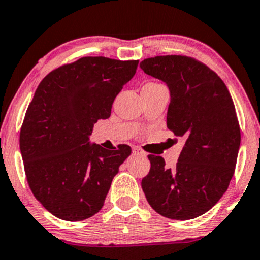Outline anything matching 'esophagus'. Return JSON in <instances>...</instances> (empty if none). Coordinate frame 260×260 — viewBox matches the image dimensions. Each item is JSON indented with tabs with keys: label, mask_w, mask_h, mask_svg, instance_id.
<instances>
[{
	"label": "esophagus",
	"mask_w": 260,
	"mask_h": 260,
	"mask_svg": "<svg viewBox=\"0 0 260 260\" xmlns=\"http://www.w3.org/2000/svg\"><path fill=\"white\" fill-rule=\"evenodd\" d=\"M132 151H133V154L142 156V157H146V152L143 151V150L140 148H137V146H136V148H133Z\"/></svg>",
	"instance_id": "1"
}]
</instances>
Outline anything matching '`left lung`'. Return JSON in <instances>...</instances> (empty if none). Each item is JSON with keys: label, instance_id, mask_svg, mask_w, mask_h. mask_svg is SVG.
<instances>
[{"label": "left lung", "instance_id": "obj_1", "mask_svg": "<svg viewBox=\"0 0 260 260\" xmlns=\"http://www.w3.org/2000/svg\"><path fill=\"white\" fill-rule=\"evenodd\" d=\"M140 68L168 86L167 127L184 138L173 168L161 156H148L143 191L158 214L193 219L219 201L235 172L241 143L235 105L223 80L191 57L158 55L144 59Z\"/></svg>", "mask_w": 260, "mask_h": 260}]
</instances>
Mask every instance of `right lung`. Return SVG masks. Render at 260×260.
Masks as SVG:
<instances>
[{
	"label": "right lung",
	"instance_id": "right-lung-1",
	"mask_svg": "<svg viewBox=\"0 0 260 260\" xmlns=\"http://www.w3.org/2000/svg\"><path fill=\"white\" fill-rule=\"evenodd\" d=\"M138 60L83 57L41 81L20 129L27 183L37 201L59 219L84 220L102 209L128 145L90 144L100 118L136 74Z\"/></svg>",
	"mask_w": 260,
	"mask_h": 260
}]
</instances>
